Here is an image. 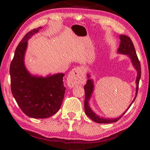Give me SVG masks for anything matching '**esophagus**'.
Segmentation results:
<instances>
[{"label": "esophagus", "instance_id": "esophagus-1", "mask_svg": "<svg viewBox=\"0 0 150 150\" xmlns=\"http://www.w3.org/2000/svg\"><path fill=\"white\" fill-rule=\"evenodd\" d=\"M85 69L83 67H75L69 73L67 77V83L70 87L83 84L85 82Z\"/></svg>", "mask_w": 150, "mask_h": 150}]
</instances>
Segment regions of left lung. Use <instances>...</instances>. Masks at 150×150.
Instances as JSON below:
<instances>
[{
  "label": "left lung",
  "mask_w": 150,
  "mask_h": 150,
  "mask_svg": "<svg viewBox=\"0 0 150 150\" xmlns=\"http://www.w3.org/2000/svg\"><path fill=\"white\" fill-rule=\"evenodd\" d=\"M120 44L119 45V47L118 49V54L127 55L130 58V60L132 63L133 66L137 71V77L136 80V96L134 97L132 102L129 106V107L126 109V110L118 118H105L103 117H100L96 114H95L93 111L92 109L89 106V100L91 97V95L93 93L94 91V83L93 79H90V74H87V77L88 79L87 80V84L84 86V89L85 92V114L87 115L88 117H89L91 120H93L94 122L96 123H101V124H106V123H113L117 122L119 119L122 118L126 112L128 110L129 108L130 107L132 104L134 103L137 94H138V86H139V81L141 77V66L140 63L138 60V56L136 55V52L134 48V44L132 42L131 39L128 36L125 35H120Z\"/></svg>",
  "instance_id": "1"
}]
</instances>
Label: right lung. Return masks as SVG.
<instances>
[{
  "mask_svg": "<svg viewBox=\"0 0 150 150\" xmlns=\"http://www.w3.org/2000/svg\"><path fill=\"white\" fill-rule=\"evenodd\" d=\"M42 28L27 33L15 50L10 66L11 91L23 112L30 118H46L59 110L64 98L63 73L47 77L33 75L24 64L28 40Z\"/></svg>",
  "mask_w": 150,
  "mask_h": 150,
  "instance_id": "add662e5",
  "label": "right lung"
}]
</instances>
